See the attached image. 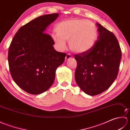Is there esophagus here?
Wrapping results in <instances>:
<instances>
[{"mask_svg":"<svg viewBox=\"0 0 130 130\" xmlns=\"http://www.w3.org/2000/svg\"><path fill=\"white\" fill-rule=\"evenodd\" d=\"M71 58H72V56H71L70 54H68L67 55V56H66V57H65V61H67L68 60H69V59H71Z\"/></svg>","mask_w":130,"mask_h":130,"instance_id":"34e87169","label":"esophagus"}]
</instances>
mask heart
<instances>
[{"instance_id": "1", "label": "heart", "mask_w": 130, "mask_h": 130, "mask_svg": "<svg viewBox=\"0 0 130 130\" xmlns=\"http://www.w3.org/2000/svg\"><path fill=\"white\" fill-rule=\"evenodd\" d=\"M56 34L51 35L57 48L63 51L69 41L70 50L74 53L82 54L93 48L98 38V28L91 21L73 18L63 21L55 27Z\"/></svg>"}]
</instances>
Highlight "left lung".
Returning <instances> with one entry per match:
<instances>
[{"instance_id":"left-lung-1","label":"left lung","mask_w":130,"mask_h":130,"mask_svg":"<svg viewBox=\"0 0 130 130\" xmlns=\"http://www.w3.org/2000/svg\"><path fill=\"white\" fill-rule=\"evenodd\" d=\"M99 36L93 48L74 56L77 62L75 79L80 88L91 96L108 89L116 79L121 51L115 35L98 23Z\"/></svg>"}]
</instances>
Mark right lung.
Segmentation results:
<instances>
[{
  "label": "right lung",
  "mask_w": 130,
  "mask_h": 130,
  "mask_svg": "<svg viewBox=\"0 0 130 130\" xmlns=\"http://www.w3.org/2000/svg\"><path fill=\"white\" fill-rule=\"evenodd\" d=\"M59 15L58 13L43 15L21 27L8 50V63L13 80L31 94H40L49 89L57 68L67 55L55 50L54 41L45 33Z\"/></svg>",
  "instance_id": "add662e5"
}]
</instances>
